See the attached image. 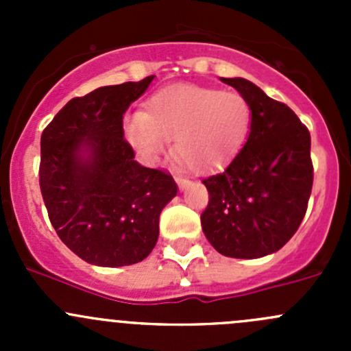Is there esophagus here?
<instances>
[{"instance_id":"obj_1","label":"esophagus","mask_w":351,"mask_h":351,"mask_svg":"<svg viewBox=\"0 0 351 351\" xmlns=\"http://www.w3.org/2000/svg\"><path fill=\"white\" fill-rule=\"evenodd\" d=\"M175 180H176V183H178L180 190H186V189H189L190 185H192V183H190L189 180H186V178H182V176H176Z\"/></svg>"}]
</instances>
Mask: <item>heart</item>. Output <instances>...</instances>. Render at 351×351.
Here are the masks:
<instances>
[{
	"label": "heart",
	"mask_w": 351,
	"mask_h": 351,
	"mask_svg": "<svg viewBox=\"0 0 351 351\" xmlns=\"http://www.w3.org/2000/svg\"><path fill=\"white\" fill-rule=\"evenodd\" d=\"M251 122L250 101L238 91L176 84L154 93L144 112L127 117L123 134L146 165H156L173 139L180 165L212 171L243 149Z\"/></svg>",
	"instance_id": "b5f03b06"
}]
</instances>
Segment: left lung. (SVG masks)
Listing matches in <instances>:
<instances>
[{"label":"left lung","instance_id":"obj_1","mask_svg":"<svg viewBox=\"0 0 351 351\" xmlns=\"http://www.w3.org/2000/svg\"><path fill=\"white\" fill-rule=\"evenodd\" d=\"M250 101L247 141L222 173L208 176L202 231L221 254L254 260L295 234L313 190L311 134L285 104L244 77H221Z\"/></svg>","mask_w":351,"mask_h":351}]
</instances>
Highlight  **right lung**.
<instances>
[{"mask_svg":"<svg viewBox=\"0 0 351 351\" xmlns=\"http://www.w3.org/2000/svg\"><path fill=\"white\" fill-rule=\"evenodd\" d=\"M101 86L67 101L40 137V192L61 241L86 263L143 261L159 236V214L176 195L171 175L144 168L123 139V113L149 88Z\"/></svg>","mask_w":351,"mask_h":351,"instance_id":"right-lung-1","label":"right lung"}]
</instances>
